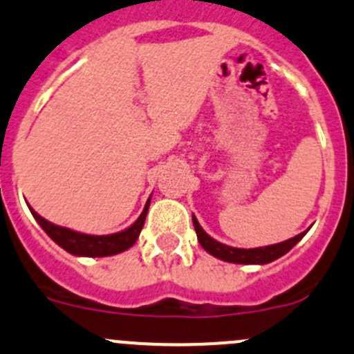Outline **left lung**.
Segmentation results:
<instances>
[{
    "mask_svg": "<svg viewBox=\"0 0 354 354\" xmlns=\"http://www.w3.org/2000/svg\"><path fill=\"white\" fill-rule=\"evenodd\" d=\"M193 225H195L196 237H198V243L205 249L207 252H210L215 258L222 259V261L227 263H239V265H266V263L274 261V259L281 258V256L286 254L290 249L293 248L300 239L305 236V232L299 234V236L292 237V239L283 241V243L265 245V248H254V249H241V248H230V245H225L218 241L212 239L210 236L202 229V225L198 224L196 217L193 215Z\"/></svg>",
    "mask_w": 354,
    "mask_h": 354,
    "instance_id": "1",
    "label": "left lung"
}]
</instances>
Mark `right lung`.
<instances>
[{"mask_svg":"<svg viewBox=\"0 0 354 354\" xmlns=\"http://www.w3.org/2000/svg\"><path fill=\"white\" fill-rule=\"evenodd\" d=\"M149 203H151V198L147 200L146 207H144L139 218L129 229L122 230V232L110 234V236H91V234L76 232V230H71L68 227L55 225L52 222L46 221L32 207H30V212H32V215L39 222L40 227L46 230L47 236L55 244H59L62 249L71 252V254L88 256V258H103V256H113L118 254V252L127 251L129 248H132L136 244L137 237H139L140 230L144 227V222H146Z\"/></svg>","mask_w":354,"mask_h":354,"instance_id":"add662e5","label":"right lung"}]
</instances>
